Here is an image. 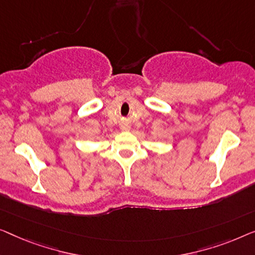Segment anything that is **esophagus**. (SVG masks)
<instances>
[{"label": "esophagus", "instance_id": "obj_1", "mask_svg": "<svg viewBox=\"0 0 255 255\" xmlns=\"http://www.w3.org/2000/svg\"><path fill=\"white\" fill-rule=\"evenodd\" d=\"M123 129H125V130H127L128 127H123Z\"/></svg>", "mask_w": 255, "mask_h": 255}]
</instances>
